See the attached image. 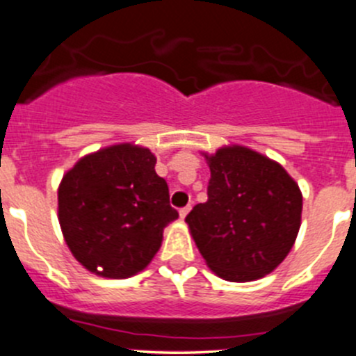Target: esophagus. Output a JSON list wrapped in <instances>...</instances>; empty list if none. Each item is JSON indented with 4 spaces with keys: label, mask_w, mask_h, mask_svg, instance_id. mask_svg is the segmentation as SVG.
I'll return each mask as SVG.
<instances>
[{
    "label": "esophagus",
    "mask_w": 356,
    "mask_h": 356,
    "mask_svg": "<svg viewBox=\"0 0 356 356\" xmlns=\"http://www.w3.org/2000/svg\"><path fill=\"white\" fill-rule=\"evenodd\" d=\"M188 213H190V206L181 207V209H179V218H181V220H185L186 214H188Z\"/></svg>",
    "instance_id": "34e87169"
}]
</instances>
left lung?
Here are the masks:
<instances>
[{"instance_id":"1","label":"left lung","mask_w":356,"mask_h":356,"mask_svg":"<svg viewBox=\"0 0 356 356\" xmlns=\"http://www.w3.org/2000/svg\"><path fill=\"white\" fill-rule=\"evenodd\" d=\"M207 202L185 218L206 265L228 282H252L286 259L301 227L302 193L277 161L244 145L202 152Z\"/></svg>"}]
</instances>
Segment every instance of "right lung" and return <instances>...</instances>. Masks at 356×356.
Listing matches in <instances>:
<instances>
[{"instance_id": "obj_1", "label": "right lung", "mask_w": 356, "mask_h": 356, "mask_svg": "<svg viewBox=\"0 0 356 356\" xmlns=\"http://www.w3.org/2000/svg\"><path fill=\"white\" fill-rule=\"evenodd\" d=\"M147 147L115 143L81 157L58 185V223L74 258L104 279L145 270L178 218ZM101 270H98L97 268Z\"/></svg>"}]
</instances>
